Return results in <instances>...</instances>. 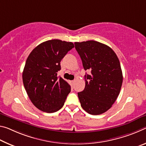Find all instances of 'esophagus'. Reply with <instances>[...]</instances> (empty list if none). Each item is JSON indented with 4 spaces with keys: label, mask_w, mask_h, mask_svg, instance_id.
<instances>
[{
    "label": "esophagus",
    "mask_w": 146,
    "mask_h": 146,
    "mask_svg": "<svg viewBox=\"0 0 146 146\" xmlns=\"http://www.w3.org/2000/svg\"><path fill=\"white\" fill-rule=\"evenodd\" d=\"M74 82H75V81L74 80H72V81H70V83H71V84L72 85H73L74 84Z\"/></svg>",
    "instance_id": "esophagus-1"
}]
</instances>
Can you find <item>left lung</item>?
<instances>
[{
    "instance_id": "left-lung-1",
    "label": "left lung",
    "mask_w": 146,
    "mask_h": 146,
    "mask_svg": "<svg viewBox=\"0 0 146 146\" xmlns=\"http://www.w3.org/2000/svg\"><path fill=\"white\" fill-rule=\"evenodd\" d=\"M83 68L85 87L78 92L81 106L89 114L98 115L111 108L120 94L123 76L120 61L111 48L96 40L75 42Z\"/></svg>"
}]
</instances>
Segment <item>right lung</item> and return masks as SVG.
Listing matches in <instances>:
<instances>
[{
    "mask_svg": "<svg viewBox=\"0 0 146 146\" xmlns=\"http://www.w3.org/2000/svg\"><path fill=\"white\" fill-rule=\"evenodd\" d=\"M74 45L59 39L42 42L26 59L23 72L25 90L32 104L40 111L52 113L63 106L70 86L57 76L60 62Z\"/></svg>",
    "mask_w": 146,
    "mask_h": 146,
    "instance_id": "right-lung-1",
    "label": "right lung"
}]
</instances>
